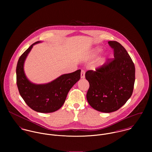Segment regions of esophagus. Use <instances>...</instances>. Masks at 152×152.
I'll list each match as a JSON object with an SVG mask.
<instances>
[{"label":"esophagus","instance_id":"obj_1","mask_svg":"<svg viewBox=\"0 0 152 152\" xmlns=\"http://www.w3.org/2000/svg\"><path fill=\"white\" fill-rule=\"evenodd\" d=\"M85 78V71L84 70H82L81 72V78Z\"/></svg>","mask_w":152,"mask_h":152}]
</instances>
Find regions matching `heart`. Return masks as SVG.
Returning a JSON list of instances; mask_svg holds the SVG:
<instances>
[{
	"mask_svg": "<svg viewBox=\"0 0 152 152\" xmlns=\"http://www.w3.org/2000/svg\"><path fill=\"white\" fill-rule=\"evenodd\" d=\"M102 51V48L101 47H96L92 50V53L94 55H95V54H98L101 53Z\"/></svg>",
	"mask_w": 152,
	"mask_h": 152,
	"instance_id": "b5f03b06",
	"label": "heart"
}]
</instances>
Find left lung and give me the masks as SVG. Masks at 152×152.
I'll return each mask as SVG.
<instances>
[{
    "label": "left lung",
    "mask_w": 152,
    "mask_h": 152,
    "mask_svg": "<svg viewBox=\"0 0 152 152\" xmlns=\"http://www.w3.org/2000/svg\"><path fill=\"white\" fill-rule=\"evenodd\" d=\"M114 59L95 71H88V102L92 108L110 113L121 108L132 96L135 81L134 65L125 48L116 41L108 42Z\"/></svg>",
    "instance_id": "left-lung-1"
}]
</instances>
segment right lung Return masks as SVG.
Listing matches in <instances>:
<instances>
[{"mask_svg": "<svg viewBox=\"0 0 152 152\" xmlns=\"http://www.w3.org/2000/svg\"><path fill=\"white\" fill-rule=\"evenodd\" d=\"M41 42L31 45L20 57L16 66L17 86L22 98L30 108L38 112L50 113L63 105L69 91L80 79L81 69L63 74L46 84L31 83L24 73V64L33 45Z\"/></svg>", "mask_w": 152, "mask_h": 152, "instance_id": "right-lung-1", "label": "right lung"}]
</instances>
